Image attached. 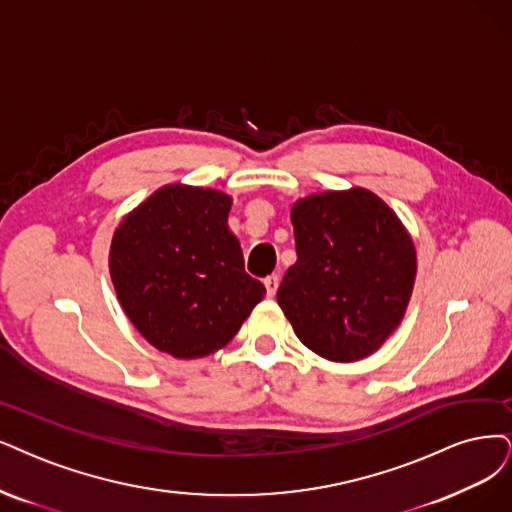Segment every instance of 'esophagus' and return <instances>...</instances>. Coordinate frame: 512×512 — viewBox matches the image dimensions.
I'll list each match as a JSON object with an SVG mask.
<instances>
[{"mask_svg": "<svg viewBox=\"0 0 512 512\" xmlns=\"http://www.w3.org/2000/svg\"><path fill=\"white\" fill-rule=\"evenodd\" d=\"M278 274H270V276H266L263 278V285H266V291H268V297H274V293H276V289H278Z\"/></svg>", "mask_w": 512, "mask_h": 512, "instance_id": "1", "label": "esophagus"}]
</instances>
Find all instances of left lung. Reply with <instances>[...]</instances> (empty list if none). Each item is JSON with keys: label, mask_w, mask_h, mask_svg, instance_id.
<instances>
[{"label": "left lung", "mask_w": 512, "mask_h": 512, "mask_svg": "<svg viewBox=\"0 0 512 512\" xmlns=\"http://www.w3.org/2000/svg\"><path fill=\"white\" fill-rule=\"evenodd\" d=\"M297 261L276 299L301 344L335 363L380 348L413 291L415 246L367 189L314 194L291 208Z\"/></svg>", "instance_id": "1"}]
</instances>
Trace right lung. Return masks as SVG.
<instances>
[{
    "instance_id": "obj_1",
    "label": "right lung",
    "mask_w": 512,
    "mask_h": 512,
    "mask_svg": "<svg viewBox=\"0 0 512 512\" xmlns=\"http://www.w3.org/2000/svg\"><path fill=\"white\" fill-rule=\"evenodd\" d=\"M230 208L232 198L215 189L168 185L113 234L109 272L120 304L151 346L175 358L223 348L266 295L244 272Z\"/></svg>"
}]
</instances>
